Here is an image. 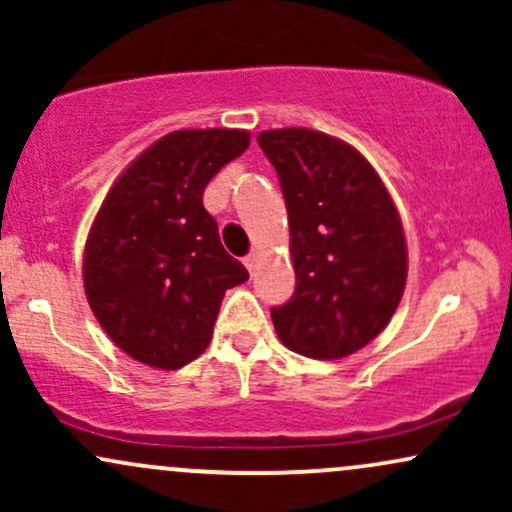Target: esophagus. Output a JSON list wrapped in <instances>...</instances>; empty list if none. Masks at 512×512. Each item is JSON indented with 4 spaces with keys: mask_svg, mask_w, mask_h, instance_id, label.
Masks as SVG:
<instances>
[{
    "mask_svg": "<svg viewBox=\"0 0 512 512\" xmlns=\"http://www.w3.org/2000/svg\"><path fill=\"white\" fill-rule=\"evenodd\" d=\"M243 264H245V267H248L250 274H255V269H257V255H255V252H250V255H245V257H243Z\"/></svg>",
    "mask_w": 512,
    "mask_h": 512,
    "instance_id": "obj_1",
    "label": "esophagus"
}]
</instances>
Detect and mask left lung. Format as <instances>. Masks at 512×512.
Returning a JSON list of instances; mask_svg holds the SVG:
<instances>
[{
    "label": "left lung",
    "instance_id": "left-lung-1",
    "mask_svg": "<svg viewBox=\"0 0 512 512\" xmlns=\"http://www.w3.org/2000/svg\"><path fill=\"white\" fill-rule=\"evenodd\" d=\"M257 144L279 175L291 226L296 291L272 322L296 354L332 361L363 349L395 315L407 243L373 166L313 129H269Z\"/></svg>",
    "mask_w": 512,
    "mask_h": 512
}]
</instances>
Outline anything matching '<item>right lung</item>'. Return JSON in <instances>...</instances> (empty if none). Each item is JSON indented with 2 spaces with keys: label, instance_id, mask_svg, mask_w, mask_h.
<instances>
[{
  "label": "right lung",
  "instance_id": "right-lung-1",
  "mask_svg": "<svg viewBox=\"0 0 512 512\" xmlns=\"http://www.w3.org/2000/svg\"><path fill=\"white\" fill-rule=\"evenodd\" d=\"M245 129H180L144 151L105 197L84 289L108 337L146 366L178 370L209 346L223 293L248 269L223 250L204 187L248 149Z\"/></svg>",
  "mask_w": 512,
  "mask_h": 512
}]
</instances>
